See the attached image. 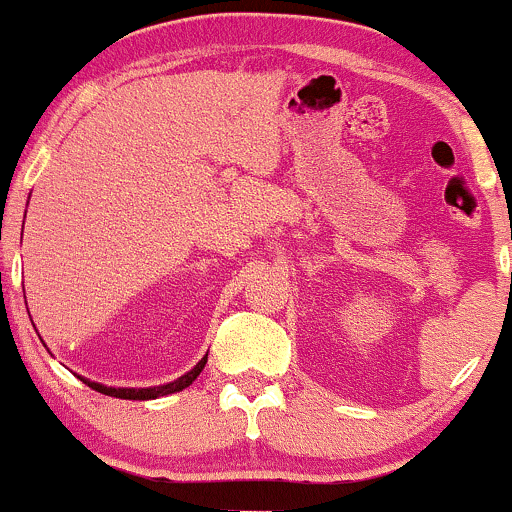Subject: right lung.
Returning <instances> with one entry per match:
<instances>
[{
  "label": "right lung",
  "mask_w": 512,
  "mask_h": 512,
  "mask_svg": "<svg viewBox=\"0 0 512 512\" xmlns=\"http://www.w3.org/2000/svg\"><path fill=\"white\" fill-rule=\"evenodd\" d=\"M204 363H207V356H204L202 361H199L197 366L190 370V373H185V375H182V378L175 380V383H168V385H161V387H142V390H134V387H105V385L91 383V380H86V378H81V380H84V383L91 387V390L103 392V395H110V397H120V399H156V397L173 395V392H180V390H185V387H190L197 380V375L202 373Z\"/></svg>",
  "instance_id": "add662e5"
}]
</instances>
